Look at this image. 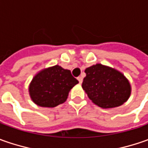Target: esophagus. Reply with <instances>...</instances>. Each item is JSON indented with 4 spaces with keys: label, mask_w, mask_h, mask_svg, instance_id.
I'll list each match as a JSON object with an SVG mask.
<instances>
[{
    "label": "esophagus",
    "mask_w": 148,
    "mask_h": 148,
    "mask_svg": "<svg viewBox=\"0 0 148 148\" xmlns=\"http://www.w3.org/2000/svg\"><path fill=\"white\" fill-rule=\"evenodd\" d=\"M77 80H78V82H79V83H80V84H82V83L83 78H82V77H77Z\"/></svg>",
    "instance_id": "esophagus-1"
}]
</instances>
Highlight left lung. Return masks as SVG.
Here are the masks:
<instances>
[{
	"label": "left lung",
	"mask_w": 148,
	"mask_h": 148,
	"mask_svg": "<svg viewBox=\"0 0 148 148\" xmlns=\"http://www.w3.org/2000/svg\"><path fill=\"white\" fill-rule=\"evenodd\" d=\"M82 88L90 99L101 108H114L126 102L131 95V85L120 71L95 64L87 67Z\"/></svg>",
	"instance_id": "8db88e82"
}]
</instances>
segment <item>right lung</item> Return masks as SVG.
<instances>
[{"instance_id": "1", "label": "right lung", "mask_w": 148, "mask_h": 148, "mask_svg": "<svg viewBox=\"0 0 148 148\" xmlns=\"http://www.w3.org/2000/svg\"><path fill=\"white\" fill-rule=\"evenodd\" d=\"M77 83L70 70L56 65L38 72L29 84V92L37 105L53 108L65 102Z\"/></svg>"}]
</instances>
